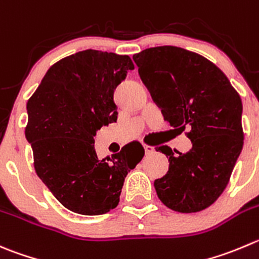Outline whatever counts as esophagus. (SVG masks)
Returning a JSON list of instances; mask_svg holds the SVG:
<instances>
[{
  "label": "esophagus",
  "mask_w": 259,
  "mask_h": 259,
  "mask_svg": "<svg viewBox=\"0 0 259 259\" xmlns=\"http://www.w3.org/2000/svg\"><path fill=\"white\" fill-rule=\"evenodd\" d=\"M144 149H145V153H147V154H152V153L154 152V147H152V145L144 144Z\"/></svg>",
  "instance_id": "1"
}]
</instances>
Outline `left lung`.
Masks as SVG:
<instances>
[{
  "instance_id": "8db88e82",
  "label": "left lung",
  "mask_w": 259,
  "mask_h": 259,
  "mask_svg": "<svg viewBox=\"0 0 259 259\" xmlns=\"http://www.w3.org/2000/svg\"><path fill=\"white\" fill-rule=\"evenodd\" d=\"M143 83L170 126L192 142L187 153L158 148L169 160L154 181L160 201L183 214L214 204L227 187L243 148L242 100L228 77L202 55L178 47H155L133 55Z\"/></svg>"
}]
</instances>
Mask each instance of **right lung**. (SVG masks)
Segmentation results:
<instances>
[{
	"label": "right lung",
	"instance_id": "1",
	"mask_svg": "<svg viewBox=\"0 0 259 259\" xmlns=\"http://www.w3.org/2000/svg\"><path fill=\"white\" fill-rule=\"evenodd\" d=\"M134 69L127 55L87 49L54 63L27 101L25 137L34 168L64 207L101 215L119 205L125 177L144 157L132 142L106 160L95 152L96 132L116 122L114 91Z\"/></svg>",
	"mask_w": 259,
	"mask_h": 259
}]
</instances>
